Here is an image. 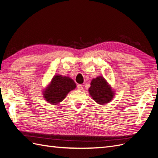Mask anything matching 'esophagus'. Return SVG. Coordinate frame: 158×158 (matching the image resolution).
Masks as SVG:
<instances>
[{"instance_id": "obj_1", "label": "esophagus", "mask_w": 158, "mask_h": 158, "mask_svg": "<svg viewBox=\"0 0 158 158\" xmlns=\"http://www.w3.org/2000/svg\"><path fill=\"white\" fill-rule=\"evenodd\" d=\"M77 89H78V90H82L83 89V86L81 84H78V85H77Z\"/></svg>"}]
</instances>
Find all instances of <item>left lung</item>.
<instances>
[{"mask_svg": "<svg viewBox=\"0 0 158 158\" xmlns=\"http://www.w3.org/2000/svg\"><path fill=\"white\" fill-rule=\"evenodd\" d=\"M90 85L89 93L95 102L100 105H105L111 102L113 98L114 95L113 90L102 76L94 78Z\"/></svg>", "mask_w": 158, "mask_h": 158, "instance_id": "left-lung-1", "label": "left lung"}]
</instances>
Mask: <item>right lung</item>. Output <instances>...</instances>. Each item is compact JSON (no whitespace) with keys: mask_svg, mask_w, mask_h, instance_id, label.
Returning a JSON list of instances; mask_svg holds the SVG:
<instances>
[{"mask_svg":"<svg viewBox=\"0 0 158 158\" xmlns=\"http://www.w3.org/2000/svg\"><path fill=\"white\" fill-rule=\"evenodd\" d=\"M76 87V85L73 79L68 76L57 74L54 76L43 94L46 101L51 104L57 105Z\"/></svg>","mask_w":158,"mask_h":158,"instance_id":"1","label":"right lung"}]
</instances>
